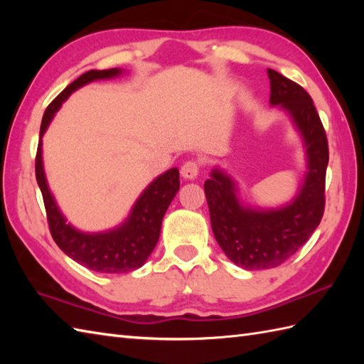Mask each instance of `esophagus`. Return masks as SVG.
Instances as JSON below:
<instances>
[{
  "label": "esophagus",
  "instance_id": "34e87169",
  "mask_svg": "<svg viewBox=\"0 0 364 364\" xmlns=\"http://www.w3.org/2000/svg\"><path fill=\"white\" fill-rule=\"evenodd\" d=\"M198 175V164L196 161H188L184 162L181 167V176L186 178V180H194Z\"/></svg>",
  "mask_w": 364,
  "mask_h": 364
}]
</instances>
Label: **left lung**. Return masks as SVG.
<instances>
[{
    "mask_svg": "<svg viewBox=\"0 0 364 364\" xmlns=\"http://www.w3.org/2000/svg\"><path fill=\"white\" fill-rule=\"evenodd\" d=\"M267 76L269 103L291 120L305 151V170L296 194L277 206L249 203L237 181L220 167L211 170L203 186L215 241L245 270L272 269L292 257L318 228L326 202L328 144L313 100L278 72L267 68Z\"/></svg>",
    "mask_w": 364,
    "mask_h": 364,
    "instance_id": "left-lung-1",
    "label": "left lung"
}]
</instances>
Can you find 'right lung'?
Masks as SVG:
<instances>
[{
    "label": "right lung",
    "instance_id": "right-lung-1",
    "mask_svg": "<svg viewBox=\"0 0 364 364\" xmlns=\"http://www.w3.org/2000/svg\"><path fill=\"white\" fill-rule=\"evenodd\" d=\"M125 73L127 70L117 67L109 70H89L68 84L46 107L36 156V178L42 191L54 242L67 257L100 274H127L145 264L158 244L167 208L180 189V172L172 167L154 178L131 206L127 219L119 225L105 231H82L67 220L48 186L43 168L42 137L54 115L73 92L94 81L114 80Z\"/></svg>",
    "mask_w": 364,
    "mask_h": 364
}]
</instances>
